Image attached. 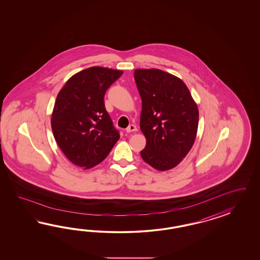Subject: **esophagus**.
Masks as SVG:
<instances>
[{
	"mask_svg": "<svg viewBox=\"0 0 260 260\" xmlns=\"http://www.w3.org/2000/svg\"><path fill=\"white\" fill-rule=\"evenodd\" d=\"M126 132L127 134H129V133H134V132H137V127H136L135 125H129V126L126 127Z\"/></svg>",
	"mask_w": 260,
	"mask_h": 260,
	"instance_id": "obj_1",
	"label": "esophagus"
}]
</instances>
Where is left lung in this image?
<instances>
[{"mask_svg":"<svg viewBox=\"0 0 260 260\" xmlns=\"http://www.w3.org/2000/svg\"><path fill=\"white\" fill-rule=\"evenodd\" d=\"M134 80L142 99L140 128L147 140L142 159L158 171L171 170L196 141L197 104L181 79L165 71L135 70Z\"/></svg>","mask_w":260,"mask_h":260,"instance_id":"1","label":"left lung"}]
</instances>
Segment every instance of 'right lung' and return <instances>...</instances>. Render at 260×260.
<instances>
[{
	"instance_id": "add662e5",
	"label": "right lung",
	"mask_w": 260,
	"mask_h": 260,
	"mask_svg": "<svg viewBox=\"0 0 260 260\" xmlns=\"http://www.w3.org/2000/svg\"><path fill=\"white\" fill-rule=\"evenodd\" d=\"M123 74L101 67L80 71L57 95L51 127L63 154L74 165L89 169L102 162L120 138L106 110L107 89Z\"/></svg>"
}]
</instances>
